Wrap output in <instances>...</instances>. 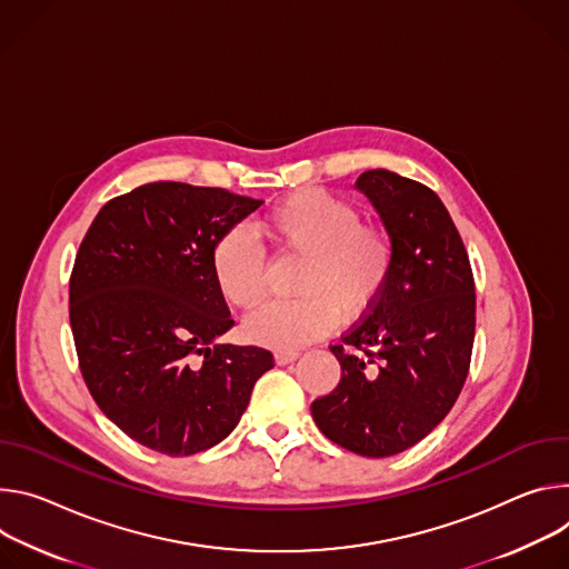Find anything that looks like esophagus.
<instances>
[{
	"label": "esophagus",
	"mask_w": 569,
	"mask_h": 569,
	"mask_svg": "<svg viewBox=\"0 0 569 569\" xmlns=\"http://www.w3.org/2000/svg\"><path fill=\"white\" fill-rule=\"evenodd\" d=\"M298 355H300L298 350H278V352H276V363H278V366H287V363L296 361Z\"/></svg>",
	"instance_id": "obj_1"
}]
</instances>
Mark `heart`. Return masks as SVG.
Returning <instances> with one entry per match:
<instances>
[{
	"mask_svg": "<svg viewBox=\"0 0 569 569\" xmlns=\"http://www.w3.org/2000/svg\"><path fill=\"white\" fill-rule=\"evenodd\" d=\"M258 226L278 248L302 256L291 282L296 298L271 300L246 321V335L269 348H300L326 337L339 317H361L382 296L396 267L389 230L361 221L357 206L326 189H300L280 199ZM210 273L228 305L250 309L262 300L267 258L246 226L234 223L217 237Z\"/></svg>",
	"mask_w": 569,
	"mask_h": 569,
	"instance_id": "1",
	"label": "heart"
}]
</instances>
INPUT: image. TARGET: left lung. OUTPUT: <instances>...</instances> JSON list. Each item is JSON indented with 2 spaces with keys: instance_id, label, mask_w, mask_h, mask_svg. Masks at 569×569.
Returning <instances> with one entry per match:
<instances>
[{
  "instance_id": "obj_1",
  "label": "left lung",
  "mask_w": 569,
  "mask_h": 569,
  "mask_svg": "<svg viewBox=\"0 0 569 569\" xmlns=\"http://www.w3.org/2000/svg\"><path fill=\"white\" fill-rule=\"evenodd\" d=\"M355 187L393 237V273L330 350L339 387L311 402L332 443L370 459L405 452L455 407L475 341V280L461 234L429 187L387 169Z\"/></svg>"
}]
</instances>
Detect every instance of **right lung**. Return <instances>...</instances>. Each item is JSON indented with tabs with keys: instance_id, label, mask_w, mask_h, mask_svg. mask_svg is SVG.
Segmentation results:
<instances>
[{
	"instance_id": "right-lung-1",
	"label": "right lung",
	"mask_w": 569,
	"mask_h": 569,
	"mask_svg": "<svg viewBox=\"0 0 569 569\" xmlns=\"http://www.w3.org/2000/svg\"><path fill=\"white\" fill-rule=\"evenodd\" d=\"M262 201L221 187L149 182L108 201L77 252L70 323L99 409L144 448L203 452L237 427L273 368L256 346L219 343L234 321L210 250Z\"/></svg>"
}]
</instances>
